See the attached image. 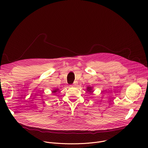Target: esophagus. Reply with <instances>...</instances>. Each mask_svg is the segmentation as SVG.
Returning a JSON list of instances; mask_svg holds the SVG:
<instances>
[{
    "mask_svg": "<svg viewBox=\"0 0 148 148\" xmlns=\"http://www.w3.org/2000/svg\"><path fill=\"white\" fill-rule=\"evenodd\" d=\"M77 81H75L74 82V84H73V85L71 86H73V87H75V86H77Z\"/></svg>",
    "mask_w": 148,
    "mask_h": 148,
    "instance_id": "esophagus-1",
    "label": "esophagus"
}]
</instances>
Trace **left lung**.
<instances>
[{
	"instance_id": "8db88e82",
	"label": "left lung",
	"mask_w": 148,
	"mask_h": 148,
	"mask_svg": "<svg viewBox=\"0 0 148 148\" xmlns=\"http://www.w3.org/2000/svg\"><path fill=\"white\" fill-rule=\"evenodd\" d=\"M87 91H89V92H92V88L91 87H88L87 88Z\"/></svg>"
}]
</instances>
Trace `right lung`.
<instances>
[{
    "instance_id": "obj_1",
    "label": "right lung",
    "mask_w": 148,
    "mask_h": 148,
    "mask_svg": "<svg viewBox=\"0 0 148 148\" xmlns=\"http://www.w3.org/2000/svg\"><path fill=\"white\" fill-rule=\"evenodd\" d=\"M58 89H55V90H54L53 91H52V92H53V93H56L57 91H58Z\"/></svg>"
}]
</instances>
